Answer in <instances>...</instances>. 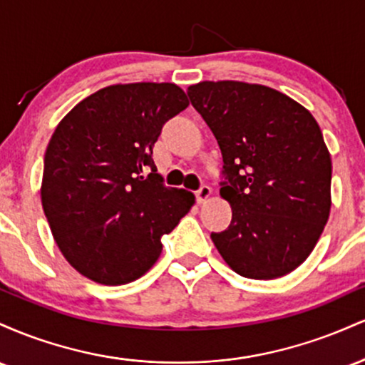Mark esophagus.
<instances>
[{
  "mask_svg": "<svg viewBox=\"0 0 365 365\" xmlns=\"http://www.w3.org/2000/svg\"><path fill=\"white\" fill-rule=\"evenodd\" d=\"M211 194H212L211 187H207V185H202V187L199 188V190L195 192L197 202H199V204H204V202H207V200H209V197H211Z\"/></svg>",
  "mask_w": 365,
  "mask_h": 365,
  "instance_id": "obj_1",
  "label": "esophagus"
}]
</instances>
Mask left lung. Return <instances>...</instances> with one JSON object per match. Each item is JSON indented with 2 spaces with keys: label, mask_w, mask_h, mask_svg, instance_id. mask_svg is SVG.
Masks as SVG:
<instances>
[{
  "label": "left lung",
  "mask_w": 365,
  "mask_h": 365,
  "mask_svg": "<svg viewBox=\"0 0 365 365\" xmlns=\"http://www.w3.org/2000/svg\"><path fill=\"white\" fill-rule=\"evenodd\" d=\"M223 154L220 194L232 223L211 233L235 273L274 279L312 252L331 209V156L322 132L287 94L237 81L199 82L187 91Z\"/></svg>",
  "instance_id": "8db88e82"
}]
</instances>
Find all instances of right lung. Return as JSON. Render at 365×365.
I'll return each instance as SVG.
<instances>
[{
    "label": "right lung",
    "mask_w": 365,
    "mask_h": 365,
    "mask_svg": "<svg viewBox=\"0 0 365 365\" xmlns=\"http://www.w3.org/2000/svg\"><path fill=\"white\" fill-rule=\"evenodd\" d=\"M187 106L175 83H118L58 123L41 200L56 245L86 278L111 287L140 278L194 206L192 192L165 187L153 161L163 125Z\"/></svg>",
    "instance_id": "right-lung-1"
}]
</instances>
